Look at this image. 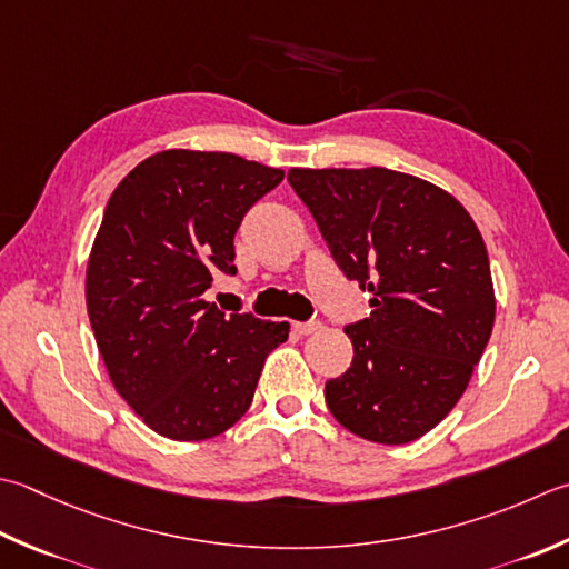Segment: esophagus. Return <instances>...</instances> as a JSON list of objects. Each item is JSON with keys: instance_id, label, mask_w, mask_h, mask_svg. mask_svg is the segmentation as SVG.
<instances>
[{"instance_id": "34e87169", "label": "esophagus", "mask_w": 569, "mask_h": 569, "mask_svg": "<svg viewBox=\"0 0 569 569\" xmlns=\"http://www.w3.org/2000/svg\"><path fill=\"white\" fill-rule=\"evenodd\" d=\"M296 332L298 336H313V332H318L322 328L320 320H308V322H296Z\"/></svg>"}]
</instances>
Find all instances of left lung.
Returning a JSON list of instances; mask_svg holds the SVG:
<instances>
[{
    "mask_svg": "<svg viewBox=\"0 0 569 569\" xmlns=\"http://www.w3.org/2000/svg\"><path fill=\"white\" fill-rule=\"evenodd\" d=\"M288 182L372 313L345 328L350 370L326 382L340 425L375 443L425 437L459 402L491 338L486 243L441 187L387 167L300 170Z\"/></svg>",
    "mask_w": 569,
    "mask_h": 569,
    "instance_id": "8db88e82",
    "label": "left lung"
}]
</instances>
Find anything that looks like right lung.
<instances>
[{
	"mask_svg": "<svg viewBox=\"0 0 569 569\" xmlns=\"http://www.w3.org/2000/svg\"><path fill=\"white\" fill-rule=\"evenodd\" d=\"M283 170L231 152L164 150L110 194L86 269V306L110 382L160 437L204 441L247 415L288 322L204 300L233 276V233Z\"/></svg>",
	"mask_w": 569,
	"mask_h": 569,
	"instance_id": "1",
	"label": "right lung"
}]
</instances>
